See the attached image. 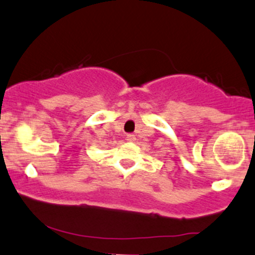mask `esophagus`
Segmentation results:
<instances>
[{"instance_id":"1","label":"esophagus","mask_w":255,"mask_h":255,"mask_svg":"<svg viewBox=\"0 0 255 255\" xmlns=\"http://www.w3.org/2000/svg\"><path fill=\"white\" fill-rule=\"evenodd\" d=\"M126 138H127L128 141H134L135 140V135L134 134H127Z\"/></svg>"}]
</instances>
